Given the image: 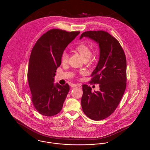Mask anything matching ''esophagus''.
I'll list each match as a JSON object with an SVG mask.
<instances>
[{"instance_id":"1","label":"esophagus","mask_w":150,"mask_h":150,"mask_svg":"<svg viewBox=\"0 0 150 150\" xmlns=\"http://www.w3.org/2000/svg\"><path fill=\"white\" fill-rule=\"evenodd\" d=\"M77 86H79V85H77V84H72L71 85V88H75V87H77Z\"/></svg>"}]
</instances>
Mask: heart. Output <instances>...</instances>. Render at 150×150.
Wrapping results in <instances>:
<instances>
[{"label":"heart","instance_id":"obj_1","mask_svg":"<svg viewBox=\"0 0 150 150\" xmlns=\"http://www.w3.org/2000/svg\"><path fill=\"white\" fill-rule=\"evenodd\" d=\"M76 51L81 55L85 61L90 59L92 57V52L90 48L86 44H80L78 45L76 48ZM69 60V55L66 52H64L61 56V62L62 64H65L67 63ZM81 73H84L82 71Z\"/></svg>","mask_w":150,"mask_h":150}]
</instances>
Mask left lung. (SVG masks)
Masks as SVG:
<instances>
[{
	"label": "left lung",
	"mask_w": 150,
	"mask_h": 150,
	"mask_svg": "<svg viewBox=\"0 0 150 150\" xmlns=\"http://www.w3.org/2000/svg\"><path fill=\"white\" fill-rule=\"evenodd\" d=\"M83 37L99 44V60L89 81L99 84L100 90L92 92L89 86L83 85L81 103L83 111L89 118L99 121L110 116L119 105L127 86V59L118 41L103 30L86 31Z\"/></svg>",
	"instance_id": "left-lung-1"
}]
</instances>
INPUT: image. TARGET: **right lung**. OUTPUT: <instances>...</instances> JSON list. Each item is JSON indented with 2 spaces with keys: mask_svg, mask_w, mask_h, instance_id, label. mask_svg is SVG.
<instances>
[{
  "mask_svg": "<svg viewBox=\"0 0 150 150\" xmlns=\"http://www.w3.org/2000/svg\"><path fill=\"white\" fill-rule=\"evenodd\" d=\"M80 33L58 29L47 31L33 47L29 58L28 80L31 99L36 110L45 116L59 113L69 91L67 84L54 83L61 56L67 45Z\"/></svg>",
  "mask_w": 150,
  "mask_h": 150,
  "instance_id": "1",
  "label": "right lung"
}]
</instances>
